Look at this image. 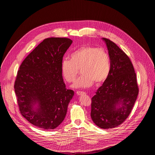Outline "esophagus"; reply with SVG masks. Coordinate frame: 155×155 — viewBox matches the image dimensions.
<instances>
[{
  "instance_id": "34e87169",
  "label": "esophagus",
  "mask_w": 155,
  "mask_h": 155,
  "mask_svg": "<svg viewBox=\"0 0 155 155\" xmlns=\"http://www.w3.org/2000/svg\"><path fill=\"white\" fill-rule=\"evenodd\" d=\"M76 94H77V95H81L82 94H85V93H84V92H81V91H77V92H76Z\"/></svg>"
}]
</instances>
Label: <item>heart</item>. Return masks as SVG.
Returning <instances> with one entry per match:
<instances>
[{
	"label": "heart",
	"mask_w": 155,
	"mask_h": 155,
	"mask_svg": "<svg viewBox=\"0 0 155 155\" xmlns=\"http://www.w3.org/2000/svg\"><path fill=\"white\" fill-rule=\"evenodd\" d=\"M80 69L82 75L73 85L75 88H88L95 82L97 85L103 83L110 72L109 53L102 48L85 45L72 52L70 59L62 60L61 72L67 82H74Z\"/></svg>",
	"instance_id": "1"
}]
</instances>
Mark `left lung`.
<instances>
[{
    "label": "left lung",
    "mask_w": 155,
    "mask_h": 155,
    "mask_svg": "<svg viewBox=\"0 0 155 155\" xmlns=\"http://www.w3.org/2000/svg\"><path fill=\"white\" fill-rule=\"evenodd\" d=\"M110 58V72L92 98L91 117L102 129L121 124L133 109L138 94L136 74L128 56L110 40L103 38Z\"/></svg>",
    "instance_id": "8db88e82"
}]
</instances>
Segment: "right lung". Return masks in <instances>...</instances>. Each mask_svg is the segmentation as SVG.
Segmentation results:
<instances>
[{"label": "right lung", "mask_w": 155, "mask_h": 155, "mask_svg": "<svg viewBox=\"0 0 155 155\" xmlns=\"http://www.w3.org/2000/svg\"><path fill=\"white\" fill-rule=\"evenodd\" d=\"M73 41L49 38L22 61L15 90L22 116L44 130L58 127L66 117L74 91L67 89L61 72L63 57Z\"/></svg>", "instance_id": "obj_1"}]
</instances>
